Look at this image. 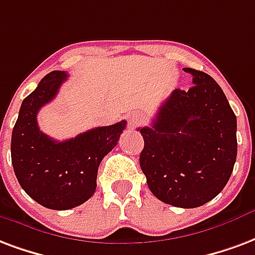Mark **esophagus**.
<instances>
[{"instance_id":"obj_1","label":"esophagus","mask_w":255,"mask_h":255,"mask_svg":"<svg viewBox=\"0 0 255 255\" xmlns=\"http://www.w3.org/2000/svg\"><path fill=\"white\" fill-rule=\"evenodd\" d=\"M143 122V115L140 112H132L128 115V127L135 128Z\"/></svg>"}]
</instances>
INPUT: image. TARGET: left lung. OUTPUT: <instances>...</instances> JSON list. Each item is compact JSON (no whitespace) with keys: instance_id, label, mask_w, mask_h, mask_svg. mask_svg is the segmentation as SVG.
<instances>
[{"instance_id":"8db88e82","label":"left lung","mask_w":255,"mask_h":255,"mask_svg":"<svg viewBox=\"0 0 255 255\" xmlns=\"http://www.w3.org/2000/svg\"><path fill=\"white\" fill-rule=\"evenodd\" d=\"M189 90L162 104L144 139L140 169L156 199L180 208L201 207L223 190L237 159V116L216 81L199 70Z\"/></svg>"}]
</instances>
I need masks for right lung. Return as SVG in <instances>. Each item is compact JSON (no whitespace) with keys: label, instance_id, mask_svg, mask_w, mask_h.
<instances>
[{"label":"right lung","instance_id":"obj_1","mask_svg":"<svg viewBox=\"0 0 255 255\" xmlns=\"http://www.w3.org/2000/svg\"><path fill=\"white\" fill-rule=\"evenodd\" d=\"M65 71H51L24 99L12 132V165L18 184L43 207L66 211L94 195L103 158L118 144L127 122L92 128L67 140H54L37 126L39 109L54 100Z\"/></svg>","mask_w":255,"mask_h":255}]
</instances>
